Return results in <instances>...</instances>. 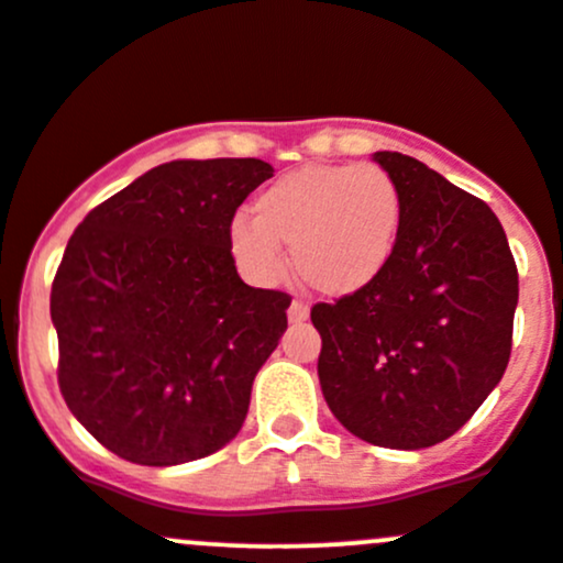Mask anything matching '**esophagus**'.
<instances>
[{
    "label": "esophagus",
    "mask_w": 563,
    "mask_h": 563,
    "mask_svg": "<svg viewBox=\"0 0 563 563\" xmlns=\"http://www.w3.org/2000/svg\"><path fill=\"white\" fill-rule=\"evenodd\" d=\"M307 318H310V307H307L305 299L297 297L291 301V307H288V321L301 323V321H307Z\"/></svg>",
    "instance_id": "obj_1"
}]
</instances>
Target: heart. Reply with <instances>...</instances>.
<instances>
[{
  "mask_svg": "<svg viewBox=\"0 0 563 563\" xmlns=\"http://www.w3.org/2000/svg\"><path fill=\"white\" fill-rule=\"evenodd\" d=\"M401 199L394 177L375 164H310L277 177L253 202V223L236 218L229 251L242 275L269 286L294 272L310 291L342 299L364 291L394 256Z\"/></svg>",
  "mask_w": 563,
  "mask_h": 563,
  "instance_id": "b5f03b06",
  "label": "heart"
}]
</instances>
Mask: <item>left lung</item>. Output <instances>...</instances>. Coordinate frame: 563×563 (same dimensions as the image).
<instances>
[{
    "label": "left lung",
    "mask_w": 563,
    "mask_h": 563,
    "mask_svg": "<svg viewBox=\"0 0 563 563\" xmlns=\"http://www.w3.org/2000/svg\"><path fill=\"white\" fill-rule=\"evenodd\" d=\"M372 158L399 188V234L375 283L312 307L318 380L358 440L421 451L455 434L499 386L518 269L488 205L405 153Z\"/></svg>",
    "instance_id": "1"
}]
</instances>
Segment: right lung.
Segmentation results:
<instances>
[{
  "instance_id": "1",
  "label": "right lung",
  "mask_w": 563,
  "mask_h": 563,
  "mask_svg": "<svg viewBox=\"0 0 563 563\" xmlns=\"http://www.w3.org/2000/svg\"><path fill=\"white\" fill-rule=\"evenodd\" d=\"M275 169L177 158L93 207L51 291L58 386L108 451L175 466L221 451L288 327L291 297L236 275L229 229Z\"/></svg>"
}]
</instances>
